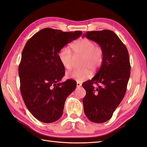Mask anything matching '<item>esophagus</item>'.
<instances>
[{
	"label": "esophagus",
	"instance_id": "34e87169",
	"mask_svg": "<svg viewBox=\"0 0 147 147\" xmlns=\"http://www.w3.org/2000/svg\"><path fill=\"white\" fill-rule=\"evenodd\" d=\"M81 85H82V84L81 83V82H77V83H76V86H77V88H80V87H81Z\"/></svg>",
	"mask_w": 147,
	"mask_h": 147
}]
</instances>
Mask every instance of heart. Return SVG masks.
<instances>
[{
    "mask_svg": "<svg viewBox=\"0 0 147 147\" xmlns=\"http://www.w3.org/2000/svg\"><path fill=\"white\" fill-rule=\"evenodd\" d=\"M71 48L74 57L82 56L81 66L83 67L67 73L66 76L68 78L83 81L91 76L90 68L96 70L102 65L104 60L103 49L96 45L92 40L86 38H82L71 45ZM72 54L69 49L66 47H63L59 52V61L66 69H71L73 67L74 57Z\"/></svg>",
    "mask_w": 147,
    "mask_h": 147,
    "instance_id": "b5f03b06",
    "label": "heart"
}]
</instances>
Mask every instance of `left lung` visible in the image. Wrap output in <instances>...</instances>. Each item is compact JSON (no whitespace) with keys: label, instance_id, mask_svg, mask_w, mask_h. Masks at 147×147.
<instances>
[{"label":"left lung","instance_id":"8db88e82","mask_svg":"<svg viewBox=\"0 0 147 147\" xmlns=\"http://www.w3.org/2000/svg\"><path fill=\"white\" fill-rule=\"evenodd\" d=\"M82 36L98 43L104 51L99 70L82 84L86 91L82 99L85 115L93 122L103 123L112 117L125 94L130 74L129 53L115 33L109 30L87 32Z\"/></svg>","mask_w":147,"mask_h":147}]
</instances>
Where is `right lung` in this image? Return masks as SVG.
<instances>
[{
    "label": "right lung",
    "instance_id": "right-lung-1",
    "mask_svg": "<svg viewBox=\"0 0 147 147\" xmlns=\"http://www.w3.org/2000/svg\"><path fill=\"white\" fill-rule=\"evenodd\" d=\"M81 34L45 28L25 45L18 66L20 92L30 112L41 122L52 123L61 117L66 97L76 89L74 80L59 82L65 71L58 54Z\"/></svg>",
    "mask_w": 147,
    "mask_h": 147
}]
</instances>
